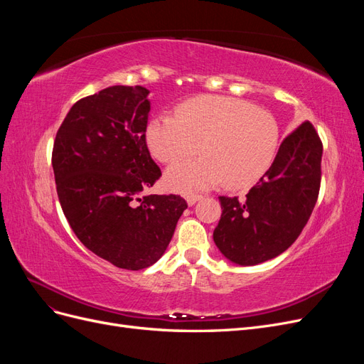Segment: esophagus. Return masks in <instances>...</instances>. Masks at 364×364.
<instances>
[{"instance_id":"1","label":"esophagus","mask_w":364,"mask_h":364,"mask_svg":"<svg viewBox=\"0 0 364 364\" xmlns=\"http://www.w3.org/2000/svg\"><path fill=\"white\" fill-rule=\"evenodd\" d=\"M202 197H203V196H200V194H194V193H191V194L186 196L185 199H186V202H188V205L191 206V205H194L196 202H199V200L202 199Z\"/></svg>"}]
</instances>
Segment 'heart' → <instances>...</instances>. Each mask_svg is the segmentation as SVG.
I'll return each mask as SVG.
<instances>
[{"label": "heart", "instance_id": "b5f03b06", "mask_svg": "<svg viewBox=\"0 0 364 364\" xmlns=\"http://www.w3.org/2000/svg\"><path fill=\"white\" fill-rule=\"evenodd\" d=\"M146 141L158 161L174 164L165 181L176 191L206 190L223 182L247 188L269 171L278 155L281 129L267 109L228 95H199L176 107L174 117L159 115L146 129Z\"/></svg>", "mask_w": 364, "mask_h": 364}]
</instances>
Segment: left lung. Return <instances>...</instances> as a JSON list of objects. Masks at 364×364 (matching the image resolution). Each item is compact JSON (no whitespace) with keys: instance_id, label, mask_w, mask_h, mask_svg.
Instances as JSON below:
<instances>
[{"instance_id":"1","label":"left lung","mask_w":364,"mask_h":364,"mask_svg":"<svg viewBox=\"0 0 364 364\" xmlns=\"http://www.w3.org/2000/svg\"><path fill=\"white\" fill-rule=\"evenodd\" d=\"M322 151L314 126L304 121L284 138L272 167L245 199L218 197L222 217L213 237L229 261L255 266L294 243L317 202Z\"/></svg>"}]
</instances>
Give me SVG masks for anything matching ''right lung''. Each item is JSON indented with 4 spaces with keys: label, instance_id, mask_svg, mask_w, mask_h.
Listing matches in <instances>:
<instances>
[{
    "label": "right lung",
    "instance_id": "obj_1",
    "mask_svg": "<svg viewBox=\"0 0 364 364\" xmlns=\"http://www.w3.org/2000/svg\"><path fill=\"white\" fill-rule=\"evenodd\" d=\"M149 90L111 86L80 98L53 146L62 211L82 243L119 269L141 270L162 255L188 205L149 194L161 178L146 141Z\"/></svg>",
    "mask_w": 364,
    "mask_h": 364
}]
</instances>
